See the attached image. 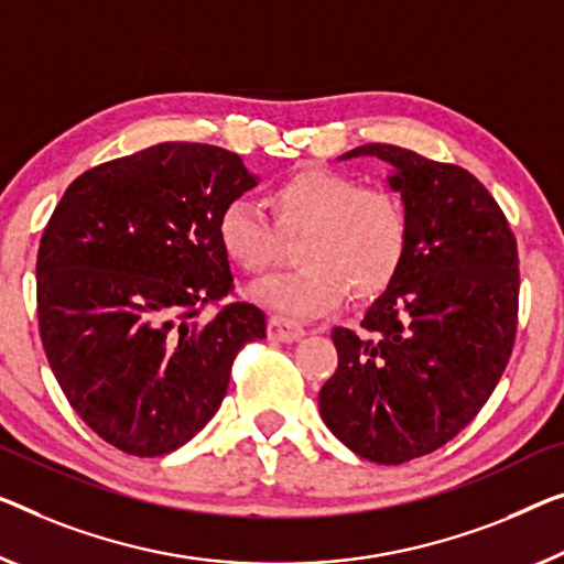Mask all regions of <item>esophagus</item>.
<instances>
[{"instance_id":"34e87169","label":"esophagus","mask_w":564,"mask_h":564,"mask_svg":"<svg viewBox=\"0 0 564 564\" xmlns=\"http://www.w3.org/2000/svg\"><path fill=\"white\" fill-rule=\"evenodd\" d=\"M304 334H306L304 326L285 322V318L271 316V322H268V336H271L273 341H299Z\"/></svg>"}]
</instances>
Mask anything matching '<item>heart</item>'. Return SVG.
<instances>
[{
    "label": "heart",
    "mask_w": 564,
    "mask_h": 564,
    "mask_svg": "<svg viewBox=\"0 0 564 564\" xmlns=\"http://www.w3.org/2000/svg\"><path fill=\"white\" fill-rule=\"evenodd\" d=\"M275 225L301 232L296 271L258 285L253 296L275 314L316 318L355 289L375 296L400 273L408 253V213L388 189L362 187L347 174L306 166L268 195ZM217 246L240 271L263 275L279 253V232L260 207L230 199L215 223Z\"/></svg>",
    "instance_id": "1"
}]
</instances>
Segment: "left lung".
<instances>
[{"mask_svg":"<svg viewBox=\"0 0 564 564\" xmlns=\"http://www.w3.org/2000/svg\"><path fill=\"white\" fill-rule=\"evenodd\" d=\"M377 156L408 213V253L362 329L332 332L339 365L318 413L349 451L398 466L448 443L486 405L517 334V240L474 174L392 144Z\"/></svg>","mask_w":564,"mask_h":564,"instance_id":"left-lung-1","label":"left lung"}]
</instances>
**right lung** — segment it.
I'll use <instances>...</instances> for the list:
<instances>
[{"mask_svg": "<svg viewBox=\"0 0 564 564\" xmlns=\"http://www.w3.org/2000/svg\"><path fill=\"white\" fill-rule=\"evenodd\" d=\"M238 154L166 141L80 174L37 253V318L67 402L106 443L139 458L195 438L228 392L242 344L265 314L228 304L220 209L253 189Z\"/></svg>", "mask_w": 564, "mask_h": 564, "instance_id": "obj_1", "label": "right lung"}]
</instances>
